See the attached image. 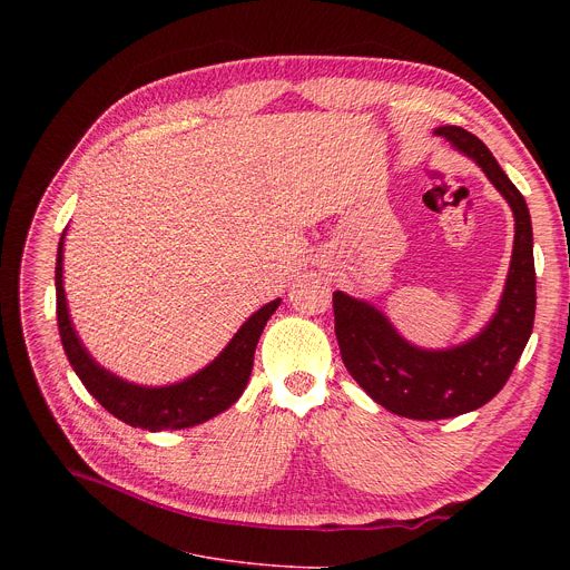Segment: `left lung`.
Wrapping results in <instances>:
<instances>
[{"mask_svg":"<svg viewBox=\"0 0 570 570\" xmlns=\"http://www.w3.org/2000/svg\"><path fill=\"white\" fill-rule=\"evenodd\" d=\"M434 134L481 166L513 209V258L497 314L473 340L428 351L409 344L370 303L333 293L335 335L348 374L376 404L413 421H441L488 404L513 374L535 314L533 233L524 196L483 140L462 127H439Z\"/></svg>","mask_w":570,"mask_h":570,"instance_id":"8db88e82","label":"left lung"}]
</instances>
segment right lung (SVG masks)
<instances>
[{
	"label": "right lung",
	"mask_w": 570,
	"mask_h": 570,
	"mask_svg": "<svg viewBox=\"0 0 570 570\" xmlns=\"http://www.w3.org/2000/svg\"><path fill=\"white\" fill-rule=\"evenodd\" d=\"M65 233L59 237L55 265L57 325L69 363L89 391V395L122 423L149 432L194 428L233 406L237 397L245 393L247 381L252 376L254 353L263 327L267 318L275 314L282 301H273L258 312H254L215 361L205 370L196 372L194 376L161 387L136 385L104 370L95 357L87 353V348L73 331L62 284Z\"/></svg>",
	"instance_id": "right-lung-1"
}]
</instances>
